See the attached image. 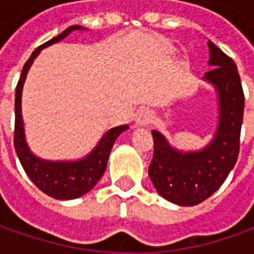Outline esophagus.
<instances>
[{
	"instance_id": "34e87169",
	"label": "esophagus",
	"mask_w": 254,
	"mask_h": 254,
	"mask_svg": "<svg viewBox=\"0 0 254 254\" xmlns=\"http://www.w3.org/2000/svg\"><path fill=\"white\" fill-rule=\"evenodd\" d=\"M152 120V113L150 110H141V112L137 114V119H135V124L138 127H144L147 124H150Z\"/></svg>"
}]
</instances>
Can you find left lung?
Returning a JSON list of instances; mask_svg holds the SVG:
<instances>
[{
    "mask_svg": "<svg viewBox=\"0 0 254 254\" xmlns=\"http://www.w3.org/2000/svg\"><path fill=\"white\" fill-rule=\"evenodd\" d=\"M209 64L202 77L218 93L219 117L208 145L184 151L171 145L158 130H152L154 157L148 175L164 199L180 206H193L219 190L239 155L245 96L236 64L213 42H208Z\"/></svg>",
    "mask_w": 254,
    "mask_h": 254,
    "instance_id": "1",
    "label": "left lung"
}]
</instances>
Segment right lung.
<instances>
[{"label":"right lung","mask_w":254,"mask_h":254,"mask_svg":"<svg viewBox=\"0 0 254 254\" xmlns=\"http://www.w3.org/2000/svg\"><path fill=\"white\" fill-rule=\"evenodd\" d=\"M82 29L83 26H79V25L69 26L62 34H59L51 41L36 48L31 55V58L24 64L19 82L16 84V93H15V151L31 181L44 193L52 196L55 199H76L79 196H83L89 190H92L93 187L99 182L106 171L109 155L117 137L128 128L127 124L110 128L109 131L104 132V135L92 151L83 158L74 160V161L44 160V158L36 157L28 147L26 137H25L24 120H22V89H24L28 70L44 48L58 44L70 32L82 31Z\"/></svg>","instance_id":"right-lung-1"}]
</instances>
